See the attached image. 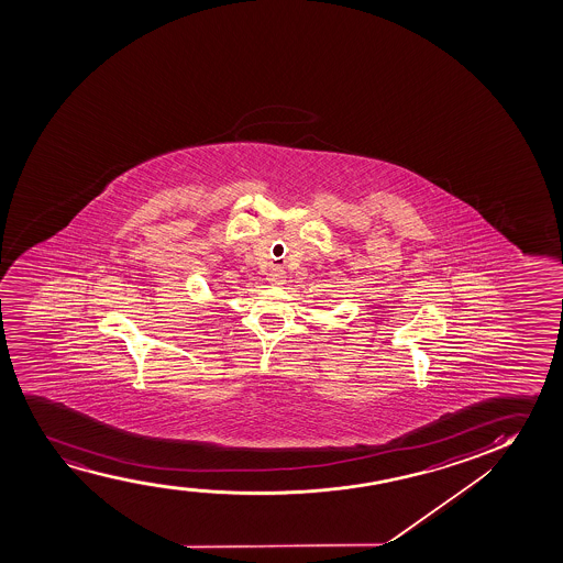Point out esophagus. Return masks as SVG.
I'll return each mask as SVG.
<instances>
[{"mask_svg":"<svg viewBox=\"0 0 563 563\" xmlns=\"http://www.w3.org/2000/svg\"><path fill=\"white\" fill-rule=\"evenodd\" d=\"M286 275L283 273V271H271L269 273V283L273 286H283L285 285Z\"/></svg>","mask_w":563,"mask_h":563,"instance_id":"34e87169","label":"esophagus"}]
</instances>
